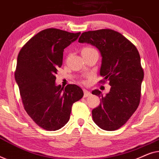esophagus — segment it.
I'll list each match as a JSON object with an SVG mask.
<instances>
[{"label": "esophagus", "mask_w": 159, "mask_h": 159, "mask_svg": "<svg viewBox=\"0 0 159 159\" xmlns=\"http://www.w3.org/2000/svg\"><path fill=\"white\" fill-rule=\"evenodd\" d=\"M83 92H84V98H87V97L90 96V95H91V93H90V92H89L88 90H85V89H84Z\"/></svg>", "instance_id": "esophagus-1"}]
</instances>
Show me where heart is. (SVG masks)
Segmentation results:
<instances>
[{
    "instance_id": "b5f03b06",
    "label": "heart",
    "mask_w": 159,
    "mask_h": 159,
    "mask_svg": "<svg viewBox=\"0 0 159 159\" xmlns=\"http://www.w3.org/2000/svg\"><path fill=\"white\" fill-rule=\"evenodd\" d=\"M93 48H84L82 49V51H90V50H93Z\"/></svg>"
}]
</instances>
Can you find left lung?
<instances>
[{
  "label": "left lung",
  "mask_w": 159,
  "mask_h": 159,
  "mask_svg": "<svg viewBox=\"0 0 159 159\" xmlns=\"http://www.w3.org/2000/svg\"><path fill=\"white\" fill-rule=\"evenodd\" d=\"M78 42L95 46L101 53L100 75L109 82V93L99 90L92 94L101 97L92 111L94 122L102 129L114 131L127 122L138 108L144 73L136 47L121 33L104 29L84 32Z\"/></svg>",
  "instance_id": "1"
}]
</instances>
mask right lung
<instances>
[{"instance_id":"right-lung-1","label":"right lung","mask_w":159,"mask_h":159,"mask_svg":"<svg viewBox=\"0 0 159 159\" xmlns=\"http://www.w3.org/2000/svg\"><path fill=\"white\" fill-rule=\"evenodd\" d=\"M80 32L55 28L43 30L19 52L15 80L25 109L38 126L49 131L64 127L70 118L71 106L83 97L76 84L65 88L56 84V75L63 63V52L77 40Z\"/></svg>"}]
</instances>
